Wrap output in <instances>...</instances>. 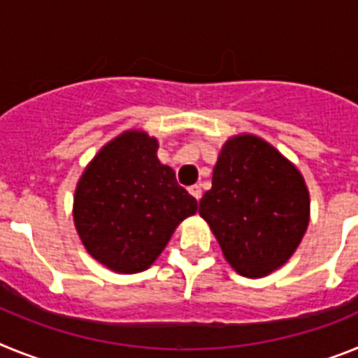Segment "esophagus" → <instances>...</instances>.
I'll return each instance as SVG.
<instances>
[{"label": "esophagus", "mask_w": 358, "mask_h": 358, "mask_svg": "<svg viewBox=\"0 0 358 358\" xmlns=\"http://www.w3.org/2000/svg\"><path fill=\"white\" fill-rule=\"evenodd\" d=\"M189 192H191V196L192 198H196V200H200L201 198V185H191V187H189Z\"/></svg>", "instance_id": "obj_1"}]
</instances>
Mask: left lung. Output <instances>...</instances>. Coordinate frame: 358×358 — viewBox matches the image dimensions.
Segmentation results:
<instances>
[{
  "mask_svg": "<svg viewBox=\"0 0 358 358\" xmlns=\"http://www.w3.org/2000/svg\"><path fill=\"white\" fill-rule=\"evenodd\" d=\"M200 216L236 272L265 278L299 247L310 222V194L299 169L273 145L238 135L220 151Z\"/></svg>",
  "mask_w": 358,
  "mask_h": 358,
  "instance_id": "left-lung-1",
  "label": "left lung"
}]
</instances>
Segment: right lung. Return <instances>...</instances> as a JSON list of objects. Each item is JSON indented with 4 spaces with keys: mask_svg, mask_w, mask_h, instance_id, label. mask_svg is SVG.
Segmentation results:
<instances>
[{
    "mask_svg": "<svg viewBox=\"0 0 358 358\" xmlns=\"http://www.w3.org/2000/svg\"><path fill=\"white\" fill-rule=\"evenodd\" d=\"M158 141L124 131L95 155L80 176L73 222L90 256L119 273L149 268L198 201L160 164Z\"/></svg>",
    "mask_w": 358,
    "mask_h": 358,
    "instance_id": "obj_1",
    "label": "right lung"
}]
</instances>
